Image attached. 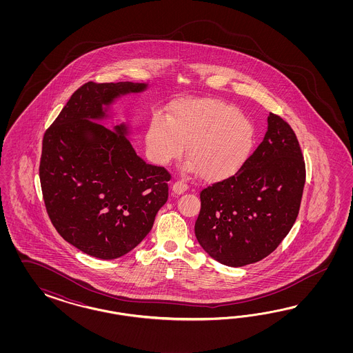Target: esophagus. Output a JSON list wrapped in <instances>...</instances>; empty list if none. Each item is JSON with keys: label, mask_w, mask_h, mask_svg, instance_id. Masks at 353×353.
<instances>
[{"label": "esophagus", "mask_w": 353, "mask_h": 353, "mask_svg": "<svg viewBox=\"0 0 353 353\" xmlns=\"http://www.w3.org/2000/svg\"><path fill=\"white\" fill-rule=\"evenodd\" d=\"M172 190L176 194H182L188 190V185L183 181H176L172 185Z\"/></svg>", "instance_id": "obj_1"}]
</instances>
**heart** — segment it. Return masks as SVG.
<instances>
[{
	"label": "heart",
	"instance_id": "obj_1",
	"mask_svg": "<svg viewBox=\"0 0 353 353\" xmlns=\"http://www.w3.org/2000/svg\"><path fill=\"white\" fill-rule=\"evenodd\" d=\"M255 141L252 123L238 108L220 99H183L171 107L168 120L155 115L150 121L146 145L150 158L165 167L181 158L183 170L199 172L204 180L233 176L246 163Z\"/></svg>",
	"mask_w": 353,
	"mask_h": 353
}]
</instances>
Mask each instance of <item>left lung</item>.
<instances>
[{"label": "left lung", "mask_w": 353, "mask_h": 353, "mask_svg": "<svg viewBox=\"0 0 353 353\" xmlns=\"http://www.w3.org/2000/svg\"><path fill=\"white\" fill-rule=\"evenodd\" d=\"M305 163L289 123L268 117L261 143L242 168L201 192L195 236L219 263L243 267L272 254L299 214Z\"/></svg>", "instance_id": "1"}]
</instances>
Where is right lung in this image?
<instances>
[{
	"label": "right lung",
	"instance_id": "1",
	"mask_svg": "<svg viewBox=\"0 0 353 353\" xmlns=\"http://www.w3.org/2000/svg\"><path fill=\"white\" fill-rule=\"evenodd\" d=\"M146 86L89 81L43 134L39 172L46 212L64 241L90 256L128 254L168 199L171 173L139 158L125 124L112 130L90 121L106 118L115 98Z\"/></svg>",
	"mask_w": 353,
	"mask_h": 353
}]
</instances>
